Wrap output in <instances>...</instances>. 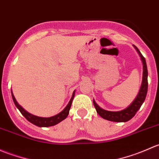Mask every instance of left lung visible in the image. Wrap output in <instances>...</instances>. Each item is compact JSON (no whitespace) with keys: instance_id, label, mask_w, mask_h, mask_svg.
Instances as JSON below:
<instances>
[{"instance_id":"1","label":"left lung","mask_w":159,"mask_h":159,"mask_svg":"<svg viewBox=\"0 0 159 159\" xmlns=\"http://www.w3.org/2000/svg\"><path fill=\"white\" fill-rule=\"evenodd\" d=\"M133 46L140 56L141 61H142V65H143V74H142V81L141 88L137 96L134 100L131 102V105L127 107L125 109L119 111H110L103 109V108H100L95 102V101L93 99V103H94L95 109L97 111V113L104 119L115 121V122H125V121H129L135 115L136 112L139 110L143 102H145V99L147 95V91H148V69H147L146 61H145V57L141 54L140 51L138 49V48L134 45Z\"/></svg>"}]
</instances>
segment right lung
Wrapping results in <instances>:
<instances>
[{"instance_id":"obj_1","label":"right lung","mask_w":159,"mask_h":159,"mask_svg":"<svg viewBox=\"0 0 159 159\" xmlns=\"http://www.w3.org/2000/svg\"><path fill=\"white\" fill-rule=\"evenodd\" d=\"M75 91H74L73 94H72L71 98H70V100L69 101L68 105H67V106L64 108V110L62 111H61L60 113L54 115V116L49 117V118L38 117V116H36V115H32V114L29 113V112L27 111L26 110L24 109V108H22L18 103H17L15 98H14L12 91H11V95H12V98H13V101H14V105H15V106L18 108V110L20 111V113L23 115V116L25 117L28 121H30V122L32 123V124L38 126V127H50V126H53L58 124L59 122H61V121L65 120V118L68 117V114H69L70 106H71L72 101H73L74 97H75Z\"/></svg>"}]
</instances>
